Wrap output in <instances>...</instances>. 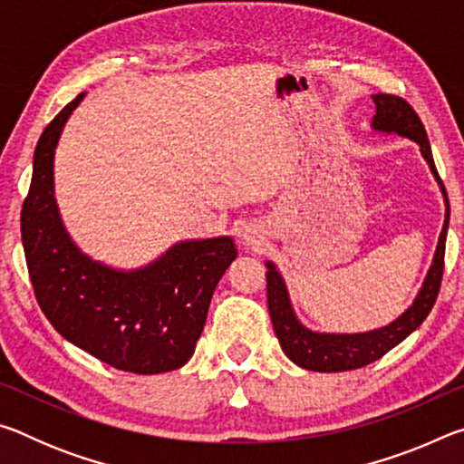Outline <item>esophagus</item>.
<instances>
[{"label": "esophagus", "instance_id": "1", "mask_svg": "<svg viewBox=\"0 0 464 464\" xmlns=\"http://www.w3.org/2000/svg\"><path fill=\"white\" fill-rule=\"evenodd\" d=\"M243 241H246L247 243V246H256V233H251V231H246V233H243Z\"/></svg>", "mask_w": 464, "mask_h": 464}]
</instances>
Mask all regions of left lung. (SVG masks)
Returning a JSON list of instances; mask_svg holds the SVG:
<instances>
[{"instance_id":"8db88e82","label":"left lung","mask_w":464,"mask_h":464,"mask_svg":"<svg viewBox=\"0 0 464 464\" xmlns=\"http://www.w3.org/2000/svg\"><path fill=\"white\" fill-rule=\"evenodd\" d=\"M372 102L376 106V114L372 119V129L379 132H387V135H399L405 139H411L420 145V151L423 160L434 174L436 182L440 186V192L444 196L446 204V218L442 233L438 237L436 254L431 266L428 270V276L423 280L418 296L395 321L389 325L371 329V332L362 334H321L313 332V329L304 327L298 317L295 315L293 304H290V296L285 285V278L272 262H266V280H268V309L272 317L274 332L280 342V348L285 354L293 360L296 366L307 368V371L315 372H343L354 371V368H362L366 364L374 362V360L382 358L389 350L401 343L407 335L418 329L423 319L430 315L431 307H434L440 282H442L444 272V249H446V233H449V221H450V204L446 188L440 179L434 157H431V147L426 135V129L415 114V110L407 104L403 98L391 96V93H374Z\"/></svg>"}]
</instances>
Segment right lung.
Returning <instances> with one entry per match:
<instances>
[{
    "instance_id": "obj_1",
    "label": "right lung",
    "mask_w": 464,
    "mask_h": 464,
    "mask_svg": "<svg viewBox=\"0 0 464 464\" xmlns=\"http://www.w3.org/2000/svg\"><path fill=\"white\" fill-rule=\"evenodd\" d=\"M85 93L38 139L22 207V246L36 301L51 325L124 372L160 374L192 358L218 280L237 257L231 237L179 241L137 270H114L69 237L54 198V149Z\"/></svg>"
}]
</instances>
